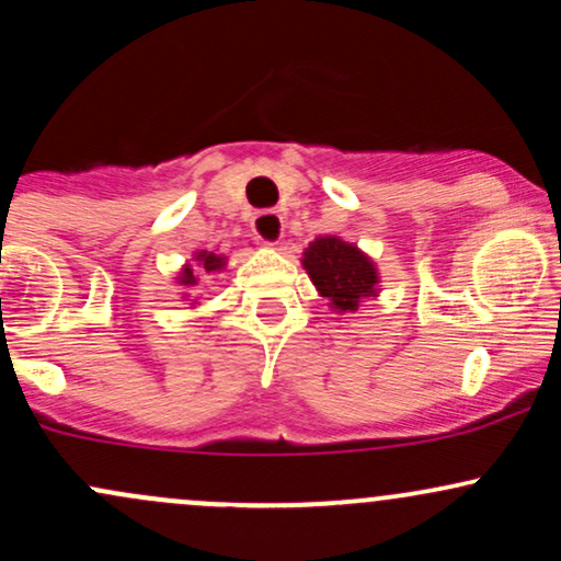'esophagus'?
I'll return each mask as SVG.
<instances>
[{
  "mask_svg": "<svg viewBox=\"0 0 561 561\" xmlns=\"http://www.w3.org/2000/svg\"><path fill=\"white\" fill-rule=\"evenodd\" d=\"M253 231L261 242L266 244H276L282 240V231H285V221L276 210H261L253 218Z\"/></svg>",
  "mask_w": 561,
  "mask_h": 561,
  "instance_id": "esophagus-1",
  "label": "esophagus"
}]
</instances>
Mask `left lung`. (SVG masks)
I'll return each instance as SVG.
<instances>
[{
	"label": "left lung",
	"instance_id": "1",
	"mask_svg": "<svg viewBox=\"0 0 561 561\" xmlns=\"http://www.w3.org/2000/svg\"><path fill=\"white\" fill-rule=\"evenodd\" d=\"M302 266L311 282L340 313L356 311L362 298L377 295V268L356 244L337 237H319L302 253Z\"/></svg>",
	"mask_w": 561,
	"mask_h": 561
}]
</instances>
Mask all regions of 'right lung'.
<instances>
[{"label": "right lung", "instance_id": "1", "mask_svg": "<svg viewBox=\"0 0 561 561\" xmlns=\"http://www.w3.org/2000/svg\"><path fill=\"white\" fill-rule=\"evenodd\" d=\"M197 261H199V266H203V272H218V268L224 266V259L221 255H216V253H208V250H203V253H197ZM179 282H182L184 287H195L197 285V276H195V268L192 266H186L184 272H182V276H179Z\"/></svg>", "mask_w": 561, "mask_h": 561}]
</instances>
